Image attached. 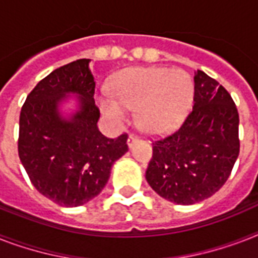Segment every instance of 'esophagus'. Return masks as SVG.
<instances>
[{"label": "esophagus", "mask_w": 258, "mask_h": 258, "mask_svg": "<svg viewBox=\"0 0 258 258\" xmlns=\"http://www.w3.org/2000/svg\"><path fill=\"white\" fill-rule=\"evenodd\" d=\"M138 141H139V139H138L137 135H134V134H130L128 139H127V146H128L130 149H131V147H133V146L135 145Z\"/></svg>", "instance_id": "1"}]
</instances>
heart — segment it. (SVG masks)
I'll return each instance as SVG.
<instances>
[{"mask_svg":"<svg viewBox=\"0 0 258 258\" xmlns=\"http://www.w3.org/2000/svg\"><path fill=\"white\" fill-rule=\"evenodd\" d=\"M110 96L97 104L107 119L124 123L127 109H137V123L150 135L178 128L191 108L194 84L186 72L161 67H134L117 72L109 83Z\"/></svg>","mask_w":258,"mask_h":258,"instance_id":"heart-1","label":"heart"}]
</instances>
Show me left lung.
<instances>
[{
	"label": "left lung",
	"mask_w": 258,
	"mask_h": 258,
	"mask_svg": "<svg viewBox=\"0 0 258 258\" xmlns=\"http://www.w3.org/2000/svg\"><path fill=\"white\" fill-rule=\"evenodd\" d=\"M238 111L220 83L194 75V107L176 133L154 143L146 179L176 205H192L218 191L240 154Z\"/></svg>",
	"instance_id": "1"
}]
</instances>
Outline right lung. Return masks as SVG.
Returning a JSON list of instances; mask_svg holds the SVG:
<instances>
[{
	"label": "right lung",
	"instance_id": "obj_1",
	"mask_svg": "<svg viewBox=\"0 0 258 258\" xmlns=\"http://www.w3.org/2000/svg\"><path fill=\"white\" fill-rule=\"evenodd\" d=\"M89 58L60 67L28 95L20 113L18 157L38 192L64 208L100 194L115 162L128 151L127 135L99 131Z\"/></svg>",
	"mask_w": 258,
	"mask_h": 258
}]
</instances>
